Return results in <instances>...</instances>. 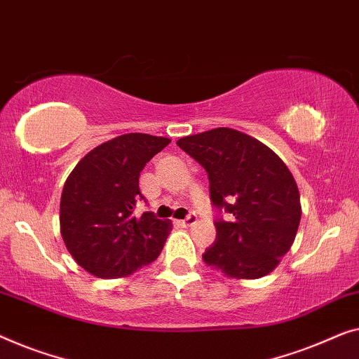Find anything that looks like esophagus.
<instances>
[{
  "instance_id": "esophagus-1",
  "label": "esophagus",
  "mask_w": 359,
  "mask_h": 359,
  "mask_svg": "<svg viewBox=\"0 0 359 359\" xmlns=\"http://www.w3.org/2000/svg\"><path fill=\"white\" fill-rule=\"evenodd\" d=\"M195 223H196V215H195V213L187 215V218H185V219H177V224L184 226V228H187V226L195 224Z\"/></svg>"
}]
</instances>
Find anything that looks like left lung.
I'll list each match as a JSON object with an SVG mask.
<instances>
[{"label":"left lung","instance_id":"1","mask_svg":"<svg viewBox=\"0 0 359 359\" xmlns=\"http://www.w3.org/2000/svg\"><path fill=\"white\" fill-rule=\"evenodd\" d=\"M177 146L206 170L218 210L216 241L205 250V264L229 278L269 275L291 249L301 221L290 169L259 140L232 128L185 136ZM223 210L233 216L229 222Z\"/></svg>","mask_w":359,"mask_h":359}]
</instances>
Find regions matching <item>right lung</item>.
Segmentation results:
<instances>
[{"label":"right lung","instance_id":"1","mask_svg":"<svg viewBox=\"0 0 359 359\" xmlns=\"http://www.w3.org/2000/svg\"><path fill=\"white\" fill-rule=\"evenodd\" d=\"M169 143L146 133L117 136L86 154L69 174L60 226L68 252L86 271L118 278L158 259L172 223L153 211L136 216L135 208L144 200L141 170Z\"/></svg>","mask_w":359,"mask_h":359}]
</instances>
